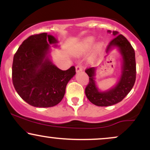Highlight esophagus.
<instances>
[{
    "instance_id": "esophagus-1",
    "label": "esophagus",
    "mask_w": 150,
    "mask_h": 150,
    "mask_svg": "<svg viewBox=\"0 0 150 150\" xmlns=\"http://www.w3.org/2000/svg\"><path fill=\"white\" fill-rule=\"evenodd\" d=\"M75 69H76V72H80V71H82V70H83V66H82L81 64H79L77 65L76 67H75Z\"/></svg>"
}]
</instances>
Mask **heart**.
I'll use <instances>...</instances> for the list:
<instances>
[{
    "label": "heart",
    "mask_w": 150,
    "mask_h": 150,
    "mask_svg": "<svg viewBox=\"0 0 150 150\" xmlns=\"http://www.w3.org/2000/svg\"><path fill=\"white\" fill-rule=\"evenodd\" d=\"M94 42V38L92 37H89L86 38L85 39H84L83 42L81 43L80 46V49L81 51H87L88 50L89 48L92 46L93 44V43Z\"/></svg>",
    "instance_id": "1"
}]
</instances>
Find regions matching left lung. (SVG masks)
Returning a JSON list of instances; mask_svg holds the SVG:
<instances>
[{"instance_id": "8db88e82", "label": "left lung", "mask_w": 150, "mask_h": 150, "mask_svg": "<svg viewBox=\"0 0 150 150\" xmlns=\"http://www.w3.org/2000/svg\"><path fill=\"white\" fill-rule=\"evenodd\" d=\"M113 31L116 36L108 44L106 51L115 46L119 48L123 60V70L119 82L113 89L108 92H99L94 82V68H89L85 70L88 75L89 83L85 87V94L90 102L98 106H108L120 102L130 92L136 79V63L134 49L128 39L122 34H118Z\"/></svg>"}]
</instances>
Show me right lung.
Instances as JSON below:
<instances>
[{"instance_id":"right-lung-1","label":"right lung","mask_w":150,"mask_h":150,"mask_svg":"<svg viewBox=\"0 0 150 150\" xmlns=\"http://www.w3.org/2000/svg\"><path fill=\"white\" fill-rule=\"evenodd\" d=\"M53 36L40 33L26 39L13 57L12 80L20 97L35 107H51L63 99L65 87L75 75V66L62 70L48 59Z\"/></svg>"}]
</instances>
